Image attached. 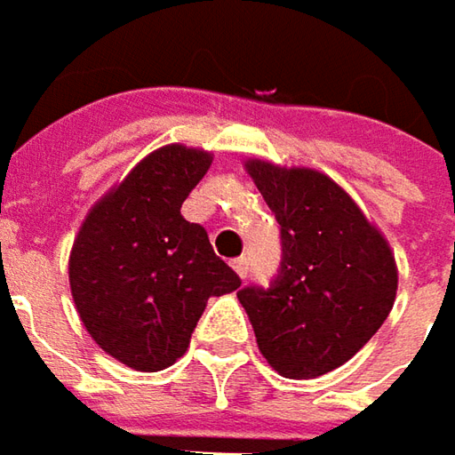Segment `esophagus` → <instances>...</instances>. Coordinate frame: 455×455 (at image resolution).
<instances>
[{
    "instance_id": "34e87169",
    "label": "esophagus",
    "mask_w": 455,
    "mask_h": 455,
    "mask_svg": "<svg viewBox=\"0 0 455 455\" xmlns=\"http://www.w3.org/2000/svg\"><path fill=\"white\" fill-rule=\"evenodd\" d=\"M231 267H234V272H236L239 276L249 275V259H246V257L234 259V261H231Z\"/></svg>"
}]
</instances>
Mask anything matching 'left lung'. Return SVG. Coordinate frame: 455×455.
I'll list each match as a JSON object with an SVG mask.
<instances>
[{"instance_id":"left-lung-1","label":"left lung","mask_w":455,"mask_h":455,"mask_svg":"<svg viewBox=\"0 0 455 455\" xmlns=\"http://www.w3.org/2000/svg\"><path fill=\"white\" fill-rule=\"evenodd\" d=\"M246 171L279 221L282 261L267 287H243L239 302L276 372L317 378L380 330L398 290L395 259L324 173L267 161H249Z\"/></svg>"}]
</instances>
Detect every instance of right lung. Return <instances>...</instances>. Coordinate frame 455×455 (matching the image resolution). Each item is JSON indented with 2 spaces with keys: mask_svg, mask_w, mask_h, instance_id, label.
Instances as JSON below:
<instances>
[{
  "mask_svg": "<svg viewBox=\"0 0 455 455\" xmlns=\"http://www.w3.org/2000/svg\"><path fill=\"white\" fill-rule=\"evenodd\" d=\"M204 150L150 153L87 213L70 254V287L92 339L123 365L156 372L186 353L209 297L242 287L180 206L209 171Z\"/></svg>",
  "mask_w": 455,
  "mask_h": 455,
  "instance_id": "add662e5",
  "label": "right lung"
}]
</instances>
